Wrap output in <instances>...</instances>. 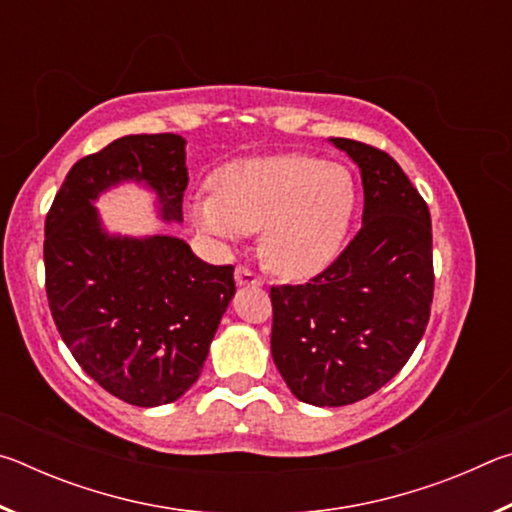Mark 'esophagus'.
<instances>
[{"label": "esophagus", "mask_w": 512, "mask_h": 512, "mask_svg": "<svg viewBox=\"0 0 512 512\" xmlns=\"http://www.w3.org/2000/svg\"><path fill=\"white\" fill-rule=\"evenodd\" d=\"M235 280H237L239 287H262V284H264L262 277L255 275V273L250 271V268H246V266H237Z\"/></svg>", "instance_id": "1"}]
</instances>
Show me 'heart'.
<instances>
[{
  "mask_svg": "<svg viewBox=\"0 0 512 512\" xmlns=\"http://www.w3.org/2000/svg\"><path fill=\"white\" fill-rule=\"evenodd\" d=\"M354 198L343 164L282 153L225 164L214 173V194L196 198L192 216L225 241L259 230L264 264L287 280H307L339 255Z\"/></svg>",
  "mask_w": 512,
  "mask_h": 512,
  "instance_id": "obj_1",
  "label": "heart"
}]
</instances>
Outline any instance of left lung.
Instances as JSON below:
<instances>
[{
	"label": "left lung",
	"instance_id": "8db88e82",
	"mask_svg": "<svg viewBox=\"0 0 512 512\" xmlns=\"http://www.w3.org/2000/svg\"><path fill=\"white\" fill-rule=\"evenodd\" d=\"M329 142L361 171L363 225L307 284L271 287V354L300 402L345 406L388 384L418 348L433 300L431 216L391 155Z\"/></svg>",
	"mask_w": 512,
	"mask_h": 512
}]
</instances>
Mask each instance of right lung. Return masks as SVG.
<instances>
[{"label":"right lung","mask_w":512,"mask_h":512,"mask_svg":"<svg viewBox=\"0 0 512 512\" xmlns=\"http://www.w3.org/2000/svg\"><path fill=\"white\" fill-rule=\"evenodd\" d=\"M119 183L149 187L162 219L183 221V137L126 135L69 169L45 221L47 300L79 366L149 409L176 402L201 375L235 296V266L203 262L178 237L108 235L94 201Z\"/></svg>","instance_id":"add662e5"}]
</instances>
